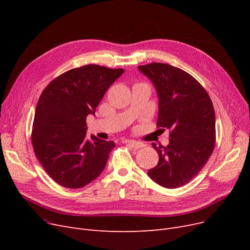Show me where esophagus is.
<instances>
[{
  "label": "esophagus",
  "instance_id": "obj_1",
  "mask_svg": "<svg viewBox=\"0 0 250 250\" xmlns=\"http://www.w3.org/2000/svg\"><path fill=\"white\" fill-rule=\"evenodd\" d=\"M126 143L128 144V145H129L130 147L134 148V149H140V148L145 146V144H143V143H141V142H137V141H133V140L127 141Z\"/></svg>",
  "mask_w": 250,
  "mask_h": 250
}]
</instances>
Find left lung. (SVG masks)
Returning <instances> with one entry per match:
<instances>
[{
    "mask_svg": "<svg viewBox=\"0 0 250 250\" xmlns=\"http://www.w3.org/2000/svg\"><path fill=\"white\" fill-rule=\"evenodd\" d=\"M158 95L157 125L170 129L166 147L153 148L159 162L149 177L166 188H176L198 174L213 153L216 140L215 110L204 87L190 76L167 63L139 65Z\"/></svg>",
    "mask_w": 250,
    "mask_h": 250,
    "instance_id": "8db88e82",
    "label": "left lung"
}]
</instances>
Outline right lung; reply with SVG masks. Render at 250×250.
Returning a JSON list of instances; mask_svg holds the SVG:
<instances>
[{"label":"right lung","mask_w":250,"mask_h":250,"mask_svg":"<svg viewBox=\"0 0 250 250\" xmlns=\"http://www.w3.org/2000/svg\"><path fill=\"white\" fill-rule=\"evenodd\" d=\"M124 72L83 65L52 80L39 97L32 146L47 174L62 187L84 188L105 168L115 144L94 135L88 140L86 118L95 115L105 92Z\"/></svg>","instance_id":"add662e5"}]
</instances>
